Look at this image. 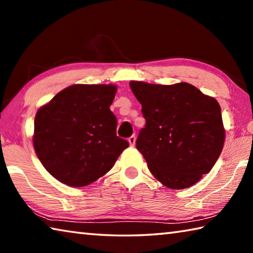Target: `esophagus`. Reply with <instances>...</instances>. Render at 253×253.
Listing matches in <instances>:
<instances>
[{
	"label": "esophagus",
	"mask_w": 253,
	"mask_h": 253,
	"mask_svg": "<svg viewBox=\"0 0 253 253\" xmlns=\"http://www.w3.org/2000/svg\"><path fill=\"white\" fill-rule=\"evenodd\" d=\"M128 142H129V144H130V146H134L135 145V143H136V136L135 135H132V136H130L129 138H128Z\"/></svg>",
	"instance_id": "34e87169"
}]
</instances>
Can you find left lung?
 Returning a JSON list of instances; mask_svg holds the SVG:
<instances>
[{
	"instance_id": "left-lung-1",
	"label": "left lung",
	"mask_w": 253,
	"mask_h": 253,
	"mask_svg": "<svg viewBox=\"0 0 253 253\" xmlns=\"http://www.w3.org/2000/svg\"><path fill=\"white\" fill-rule=\"evenodd\" d=\"M129 85L146 121L136 147L152 174L174 190L199 182L223 148L225 132L217 101L186 83L130 81Z\"/></svg>"
}]
</instances>
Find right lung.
Returning a JSON list of instances; mask_svg holds the SVG:
<instances>
[{
  "label": "right lung",
  "instance_id": "right-lung-1",
  "mask_svg": "<svg viewBox=\"0 0 253 253\" xmlns=\"http://www.w3.org/2000/svg\"><path fill=\"white\" fill-rule=\"evenodd\" d=\"M115 95L113 84H74L38 110L34 149L58 181L88 185L110 170L129 146L116 134L117 118L109 108Z\"/></svg>",
  "mask_w": 253,
  "mask_h": 253
}]
</instances>
